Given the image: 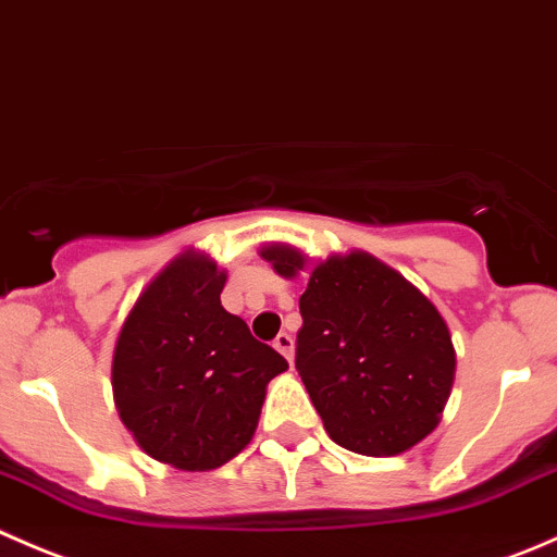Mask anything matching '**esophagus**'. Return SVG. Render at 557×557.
Masks as SVG:
<instances>
[{
    "label": "esophagus",
    "mask_w": 557,
    "mask_h": 557,
    "mask_svg": "<svg viewBox=\"0 0 557 557\" xmlns=\"http://www.w3.org/2000/svg\"><path fill=\"white\" fill-rule=\"evenodd\" d=\"M273 346H276V351L286 357V362H292V351H295V344H292V335L286 333H278L276 341H273Z\"/></svg>",
    "instance_id": "esophagus-1"
}]
</instances>
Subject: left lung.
I'll use <instances>...</instances> for the list:
<instances>
[{
    "label": "left lung",
    "mask_w": 557,
    "mask_h": 557,
    "mask_svg": "<svg viewBox=\"0 0 557 557\" xmlns=\"http://www.w3.org/2000/svg\"><path fill=\"white\" fill-rule=\"evenodd\" d=\"M260 257L281 278L308 273L295 366L335 444L393 458L436 431L458 360L447 322L411 281L360 249L311 260L265 244Z\"/></svg>",
    "instance_id": "8db88e82"
}]
</instances>
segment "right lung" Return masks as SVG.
I'll list each match as a JSON object with an SVG mask.
<instances>
[{
    "label": "right lung",
    "mask_w": 557,
    "mask_h": 557,
    "mask_svg": "<svg viewBox=\"0 0 557 557\" xmlns=\"http://www.w3.org/2000/svg\"><path fill=\"white\" fill-rule=\"evenodd\" d=\"M227 271L211 255H175L140 292L110 366L115 411L148 458L213 471L249 447L268 382L286 360L222 306Z\"/></svg>",
    "instance_id": "1"
}]
</instances>
